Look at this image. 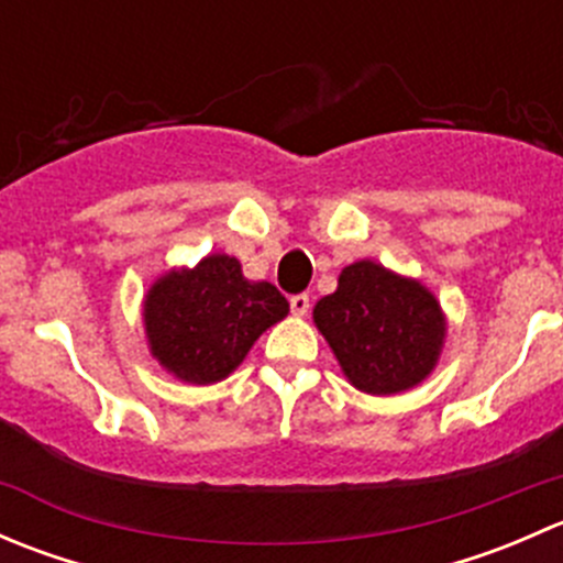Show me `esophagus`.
<instances>
[{"instance_id":"esophagus-1","label":"esophagus","mask_w":563,"mask_h":563,"mask_svg":"<svg viewBox=\"0 0 563 563\" xmlns=\"http://www.w3.org/2000/svg\"><path fill=\"white\" fill-rule=\"evenodd\" d=\"M308 310H310L308 294H297V297H291V313L294 316H308Z\"/></svg>"}]
</instances>
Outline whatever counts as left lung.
Masks as SVG:
<instances>
[{
  "label": "left lung",
  "instance_id": "left-lung-1",
  "mask_svg": "<svg viewBox=\"0 0 563 563\" xmlns=\"http://www.w3.org/2000/svg\"><path fill=\"white\" fill-rule=\"evenodd\" d=\"M313 323L345 382L376 397L419 387L446 343V316L435 294L371 258L343 266L334 294L316 302Z\"/></svg>",
  "mask_w": 563,
  "mask_h": 563
}]
</instances>
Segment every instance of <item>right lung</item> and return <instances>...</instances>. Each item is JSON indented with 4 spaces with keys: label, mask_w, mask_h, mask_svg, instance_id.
<instances>
[{
    "label": "right lung",
    "mask_w": 563,
    "mask_h": 563,
    "mask_svg": "<svg viewBox=\"0 0 563 563\" xmlns=\"http://www.w3.org/2000/svg\"><path fill=\"white\" fill-rule=\"evenodd\" d=\"M286 316V297L272 283L247 280L240 261L225 253L172 266L141 305L152 360L192 387L229 378L255 340Z\"/></svg>",
    "instance_id": "obj_1"
}]
</instances>
